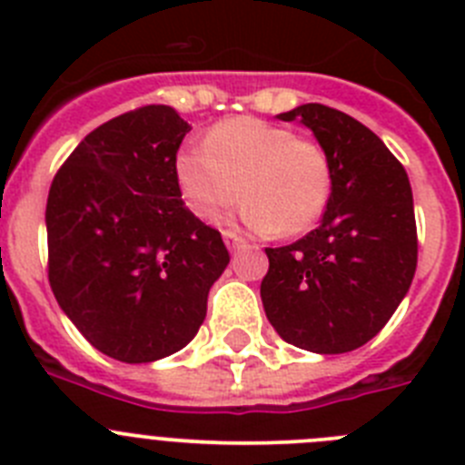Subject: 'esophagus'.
I'll list each match as a JSON object with an SVG mask.
<instances>
[{
    "label": "esophagus",
    "instance_id": "34e87169",
    "mask_svg": "<svg viewBox=\"0 0 465 465\" xmlns=\"http://www.w3.org/2000/svg\"><path fill=\"white\" fill-rule=\"evenodd\" d=\"M223 242H225V246H228L230 252H235V249L244 246V240H242L237 232H230V230H225V232H223Z\"/></svg>",
    "mask_w": 465,
    "mask_h": 465
}]
</instances>
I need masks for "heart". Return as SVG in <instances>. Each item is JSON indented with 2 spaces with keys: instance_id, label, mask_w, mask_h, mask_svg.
I'll use <instances>...</instances> for the list:
<instances>
[{
  "instance_id": "obj_1",
  "label": "heart",
  "mask_w": 465,
  "mask_h": 465,
  "mask_svg": "<svg viewBox=\"0 0 465 465\" xmlns=\"http://www.w3.org/2000/svg\"><path fill=\"white\" fill-rule=\"evenodd\" d=\"M183 203L213 219L240 195L249 228L282 237L307 232L326 212L332 172L326 151L293 130L252 116L212 127L204 143H186L174 160Z\"/></svg>"
}]
</instances>
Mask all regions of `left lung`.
Returning <instances> with one entry per match:
<instances>
[{"label":"left lung","instance_id":"left-lung-1","mask_svg":"<svg viewBox=\"0 0 465 465\" xmlns=\"http://www.w3.org/2000/svg\"><path fill=\"white\" fill-rule=\"evenodd\" d=\"M314 133L332 186L319 228L265 249L261 300L279 338L314 354L363 347L391 319L417 270L408 172L372 130L323 104L279 114Z\"/></svg>","mask_w":465,"mask_h":465}]
</instances>
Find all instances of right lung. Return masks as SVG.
<instances>
[{
	"label": "right lung",
	"instance_id": "add662e5",
	"mask_svg": "<svg viewBox=\"0 0 465 465\" xmlns=\"http://www.w3.org/2000/svg\"><path fill=\"white\" fill-rule=\"evenodd\" d=\"M188 130L165 104L111 118L72 151L48 193L57 305L94 349L123 363L186 347L230 262L219 230L183 204L176 183Z\"/></svg>",
	"mask_w": 465,
	"mask_h": 465
}]
</instances>
